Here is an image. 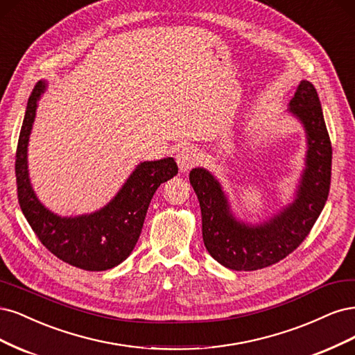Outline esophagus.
Segmentation results:
<instances>
[{
    "label": "esophagus",
    "instance_id": "obj_1",
    "mask_svg": "<svg viewBox=\"0 0 355 355\" xmlns=\"http://www.w3.org/2000/svg\"><path fill=\"white\" fill-rule=\"evenodd\" d=\"M175 161L181 173H187L196 164V150L191 146H182L177 150Z\"/></svg>",
    "mask_w": 355,
    "mask_h": 355
}]
</instances>
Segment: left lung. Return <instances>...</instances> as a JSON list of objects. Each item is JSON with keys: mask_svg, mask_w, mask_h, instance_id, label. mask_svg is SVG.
<instances>
[{"mask_svg": "<svg viewBox=\"0 0 355 355\" xmlns=\"http://www.w3.org/2000/svg\"><path fill=\"white\" fill-rule=\"evenodd\" d=\"M289 106L304 125L308 150L295 200L277 215L257 225L237 221L218 180L203 168L190 171V184L202 211L205 246L214 259L230 270L266 268L292 254L311 232L327 200L331 144L314 85L301 81Z\"/></svg>", "mask_w": 355, "mask_h": 355, "instance_id": "1", "label": "left lung"}]
</instances>
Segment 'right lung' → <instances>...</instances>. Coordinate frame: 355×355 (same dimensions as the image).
Masks as SVG:
<instances>
[{"label":"right lung","mask_w":355,"mask_h":355,"mask_svg":"<svg viewBox=\"0 0 355 355\" xmlns=\"http://www.w3.org/2000/svg\"><path fill=\"white\" fill-rule=\"evenodd\" d=\"M44 81L33 87L16 150L20 209L33 233L53 255L87 271H105L127 259L140 237L148 205L162 182L178 174L173 157L141 162L105 208L79 216H59L38 200L28 173V143Z\"/></svg>","instance_id":"obj_1"}]
</instances>
